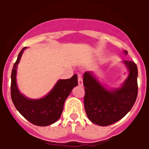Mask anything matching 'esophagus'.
Returning a JSON list of instances; mask_svg holds the SVG:
<instances>
[{
  "label": "esophagus",
  "instance_id": "obj_1",
  "mask_svg": "<svg viewBox=\"0 0 149 149\" xmlns=\"http://www.w3.org/2000/svg\"><path fill=\"white\" fill-rule=\"evenodd\" d=\"M77 81H78V85L79 86H83V79L81 75H78V78H77Z\"/></svg>",
  "mask_w": 149,
  "mask_h": 149
}]
</instances>
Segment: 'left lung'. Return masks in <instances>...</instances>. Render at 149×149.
I'll use <instances>...</instances> for the list:
<instances>
[{
    "label": "left lung",
    "instance_id": "8db88e82",
    "mask_svg": "<svg viewBox=\"0 0 149 149\" xmlns=\"http://www.w3.org/2000/svg\"><path fill=\"white\" fill-rule=\"evenodd\" d=\"M127 54V51H125ZM128 69L127 78L119 89L108 90L89 72L84 74V107L89 120L100 126H108L122 119L134 106L138 93L137 66L124 61Z\"/></svg>",
    "mask_w": 149,
    "mask_h": 149
}]
</instances>
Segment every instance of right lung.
<instances>
[{"mask_svg": "<svg viewBox=\"0 0 149 149\" xmlns=\"http://www.w3.org/2000/svg\"><path fill=\"white\" fill-rule=\"evenodd\" d=\"M20 51L14 63L11 74V98L13 104L19 113L30 123L37 126H48L60 119L63 105L72 89L77 86V76L59 80L52 90L39 99H30L19 92L16 84L17 65L20 61L24 50Z\"/></svg>", "mask_w": 149, "mask_h": 149, "instance_id": "1", "label": "right lung"}]
</instances>
